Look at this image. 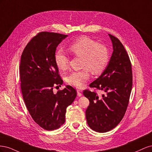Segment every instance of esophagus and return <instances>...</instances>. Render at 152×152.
<instances>
[{"label":"esophagus","instance_id":"34e87169","mask_svg":"<svg viewBox=\"0 0 152 152\" xmlns=\"http://www.w3.org/2000/svg\"><path fill=\"white\" fill-rule=\"evenodd\" d=\"M77 95H78V96H82V93H81V91H80V90L77 89Z\"/></svg>","mask_w":152,"mask_h":152}]
</instances>
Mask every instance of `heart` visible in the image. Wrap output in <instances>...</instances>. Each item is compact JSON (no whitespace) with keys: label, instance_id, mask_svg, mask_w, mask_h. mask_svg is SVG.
<instances>
[{"label":"heart","instance_id":"obj_1","mask_svg":"<svg viewBox=\"0 0 152 152\" xmlns=\"http://www.w3.org/2000/svg\"><path fill=\"white\" fill-rule=\"evenodd\" d=\"M69 50L75 56L82 58V70L72 72L66 77L68 84L77 88L83 87L90 77V71L94 74H99L109 62L108 48L98 44L88 37L82 36L70 45ZM69 57L62 49L55 53L54 61L59 69L65 70L69 65Z\"/></svg>","mask_w":152,"mask_h":152}]
</instances>
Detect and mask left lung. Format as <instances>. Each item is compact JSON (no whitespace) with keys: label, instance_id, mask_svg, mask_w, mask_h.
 Returning a JSON list of instances; mask_svg holds the SVG:
<instances>
[{"label":"left lung","instance_id":"obj_1","mask_svg":"<svg viewBox=\"0 0 152 152\" xmlns=\"http://www.w3.org/2000/svg\"><path fill=\"white\" fill-rule=\"evenodd\" d=\"M113 51L104 72L89 84L96 91L86 89L83 94L89 100L86 110L88 126L93 131L106 132L120 123L126 113L132 86V65L124 45L115 37L108 34Z\"/></svg>","mask_w":152,"mask_h":152}]
</instances>
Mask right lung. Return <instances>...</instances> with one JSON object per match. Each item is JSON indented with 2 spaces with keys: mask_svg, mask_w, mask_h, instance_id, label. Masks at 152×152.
Returning a JSON list of instances; mask_svg holds the SVG:
<instances>
[{
  "mask_svg": "<svg viewBox=\"0 0 152 152\" xmlns=\"http://www.w3.org/2000/svg\"><path fill=\"white\" fill-rule=\"evenodd\" d=\"M67 36L39 32L27 44L21 57V89L25 105L33 120L48 131L57 129L65 123L66 108L77 96L70 86L53 93L55 86L63 84L54 61L55 52Z\"/></svg>",
  "mask_w": 152,
  "mask_h": 152,
  "instance_id": "add662e5",
  "label": "right lung"
}]
</instances>
